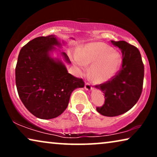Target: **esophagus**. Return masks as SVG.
<instances>
[{"label":"esophagus","instance_id":"1","mask_svg":"<svg viewBox=\"0 0 157 157\" xmlns=\"http://www.w3.org/2000/svg\"><path fill=\"white\" fill-rule=\"evenodd\" d=\"M84 88L87 90V91H91L92 90V87H91V86L89 83H86L85 86H84Z\"/></svg>","mask_w":157,"mask_h":157}]
</instances>
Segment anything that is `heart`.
Here are the masks:
<instances>
[{"mask_svg": "<svg viewBox=\"0 0 157 157\" xmlns=\"http://www.w3.org/2000/svg\"><path fill=\"white\" fill-rule=\"evenodd\" d=\"M74 63L81 71L91 64L90 77L96 83L111 80L121 68L122 59L119 51L101 42L91 43L81 48L79 54L74 56Z\"/></svg>", "mask_w": 157, "mask_h": 157, "instance_id": "1", "label": "heart"}]
</instances>
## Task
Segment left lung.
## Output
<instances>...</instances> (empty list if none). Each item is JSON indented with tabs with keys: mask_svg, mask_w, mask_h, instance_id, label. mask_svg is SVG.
Instances as JSON below:
<instances>
[{
	"mask_svg": "<svg viewBox=\"0 0 157 157\" xmlns=\"http://www.w3.org/2000/svg\"><path fill=\"white\" fill-rule=\"evenodd\" d=\"M111 42L121 51L122 66L111 81L95 86L105 98L104 104L96 110L103 116L117 117L130 110L140 98L144 67L138 48L124 40Z\"/></svg>",
	"mask_w": 157,
	"mask_h": 157,
	"instance_id": "obj_1",
	"label": "left lung"
}]
</instances>
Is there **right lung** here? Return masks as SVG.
<instances>
[{
	"label": "right lung",
	"instance_id": "obj_1",
	"mask_svg": "<svg viewBox=\"0 0 157 157\" xmlns=\"http://www.w3.org/2000/svg\"><path fill=\"white\" fill-rule=\"evenodd\" d=\"M55 35L40 36L21 49L16 67V83L21 101L32 114L41 119L59 117L67 108L72 91L84 82L68 72L65 64L51 53L61 48ZM64 61L69 58L59 51Z\"/></svg>",
	"mask_w": 157,
	"mask_h": 157
}]
</instances>
